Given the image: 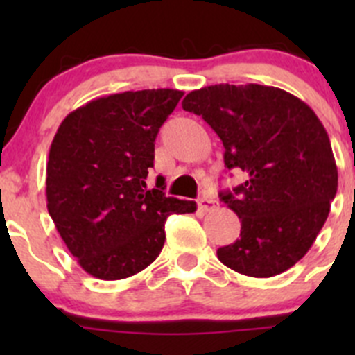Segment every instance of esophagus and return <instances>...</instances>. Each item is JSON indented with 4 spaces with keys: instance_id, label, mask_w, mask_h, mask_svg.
<instances>
[{
    "instance_id": "obj_1",
    "label": "esophagus",
    "mask_w": 355,
    "mask_h": 355,
    "mask_svg": "<svg viewBox=\"0 0 355 355\" xmlns=\"http://www.w3.org/2000/svg\"><path fill=\"white\" fill-rule=\"evenodd\" d=\"M198 206H199V209H202V211H213L218 207V200L209 198V196H202V198L198 199Z\"/></svg>"
}]
</instances>
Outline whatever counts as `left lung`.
Here are the masks:
<instances>
[{"mask_svg": "<svg viewBox=\"0 0 355 355\" xmlns=\"http://www.w3.org/2000/svg\"><path fill=\"white\" fill-rule=\"evenodd\" d=\"M182 108L221 139L225 166L247 178L220 198L241 220V237L216 250L237 273L270 278L306 256L330 213L338 171L330 137L313 110L284 89L207 85Z\"/></svg>", "mask_w": 355, "mask_h": 355, "instance_id": "obj_1", "label": "left lung"}]
</instances>
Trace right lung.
I'll return each mask as SVG.
<instances>
[{"label": "right lung", "instance_id": "add662e5", "mask_svg": "<svg viewBox=\"0 0 355 355\" xmlns=\"http://www.w3.org/2000/svg\"><path fill=\"white\" fill-rule=\"evenodd\" d=\"M184 92L146 89L89 101L58 127L46 168V198L71 256L99 280H123L148 268L164 245L171 213L194 200L166 198L164 178L146 185L159 127Z\"/></svg>", "mask_w": 355, "mask_h": 355}]
</instances>
